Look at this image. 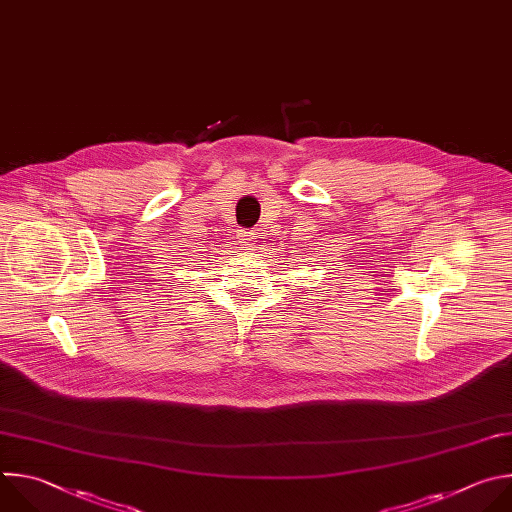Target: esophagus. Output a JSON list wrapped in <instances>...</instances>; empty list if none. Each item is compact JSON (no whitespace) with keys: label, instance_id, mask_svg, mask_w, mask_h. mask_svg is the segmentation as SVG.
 <instances>
[{"label":"esophagus","instance_id":"esophagus-1","mask_svg":"<svg viewBox=\"0 0 512 512\" xmlns=\"http://www.w3.org/2000/svg\"><path fill=\"white\" fill-rule=\"evenodd\" d=\"M256 232L254 230H250V232H240L238 234V244L244 248V250H252L254 248V244H256Z\"/></svg>","mask_w":512,"mask_h":512}]
</instances>
